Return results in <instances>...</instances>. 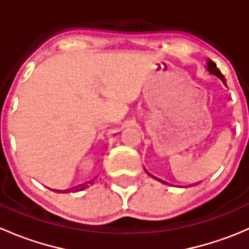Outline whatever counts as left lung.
Listing matches in <instances>:
<instances>
[{
	"label": "left lung",
	"mask_w": 249,
	"mask_h": 249,
	"mask_svg": "<svg viewBox=\"0 0 249 249\" xmlns=\"http://www.w3.org/2000/svg\"><path fill=\"white\" fill-rule=\"evenodd\" d=\"M206 71H207L208 73H211V74H213V76H215V77H217V78H219V79L222 80V82H223V84H224L225 87H228V85H227V80H225L224 76H223V74H222V72H220L219 70H218L217 65H215L214 62H213L212 60H211V59H208V60H207V62H206ZM144 170H145V169H144ZM145 172H147L148 175L150 176V177H153V178H155V179H157V180H159V182H161V183H165V184H169V183H167V182H165V180H162V179H159V178H157V177H155V176L150 175V173L148 172L147 170H145ZM195 184H196V183H194V184H190L189 187H192V185H195Z\"/></svg>",
	"instance_id": "obj_1"
}]
</instances>
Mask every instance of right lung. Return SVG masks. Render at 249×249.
Here are the masks:
<instances>
[{"instance_id": "obj_1", "label": "right lung", "mask_w": 249, "mask_h": 249, "mask_svg": "<svg viewBox=\"0 0 249 249\" xmlns=\"http://www.w3.org/2000/svg\"><path fill=\"white\" fill-rule=\"evenodd\" d=\"M92 180H94V179L89 180V182H87V183H83V184L77 185V187L70 188V189H66V190H54V189H52V190H54V192H56V193H67V192H73V190H76V192H78V190L85 189V188L88 187V184H89V183H94V182H92Z\"/></svg>"}]
</instances>
